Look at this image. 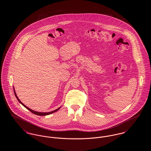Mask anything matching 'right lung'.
I'll use <instances>...</instances> for the list:
<instances>
[{"instance_id": "add662e5", "label": "right lung", "mask_w": 151, "mask_h": 151, "mask_svg": "<svg viewBox=\"0 0 151 151\" xmlns=\"http://www.w3.org/2000/svg\"><path fill=\"white\" fill-rule=\"evenodd\" d=\"M14 95H15V96H16V99H17V100L19 101V102L25 108H26V109H27L28 110H29V111H30V112H32V113H33L34 114H36V115H40V116H45V115H49V114H52V113H54V112H55V111H58L60 108H61V106L60 107H59V108H58L57 109H56V110H54V111H50V112H47V113H43V112H38V111H34V110H32V109H29V108H28L27 106H25L24 104H22V101H20V100L19 99V98H18V97H17V94L16 93V92H15V91H14Z\"/></svg>"}]
</instances>
